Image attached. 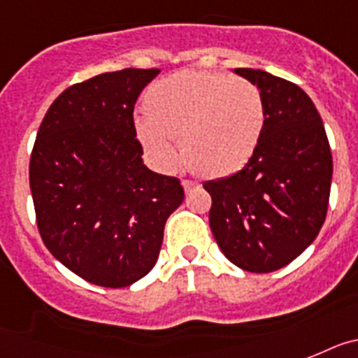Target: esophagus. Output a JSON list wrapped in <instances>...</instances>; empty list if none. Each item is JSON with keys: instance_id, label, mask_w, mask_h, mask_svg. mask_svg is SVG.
Returning <instances> with one entry per match:
<instances>
[{"instance_id": "34e87169", "label": "esophagus", "mask_w": 358, "mask_h": 358, "mask_svg": "<svg viewBox=\"0 0 358 358\" xmlns=\"http://www.w3.org/2000/svg\"><path fill=\"white\" fill-rule=\"evenodd\" d=\"M182 185H183V191L185 192H191V191H196V189H200V183L194 182V180H182Z\"/></svg>"}]
</instances>
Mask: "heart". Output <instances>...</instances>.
<instances>
[{"mask_svg": "<svg viewBox=\"0 0 358 358\" xmlns=\"http://www.w3.org/2000/svg\"><path fill=\"white\" fill-rule=\"evenodd\" d=\"M135 135L160 169L182 153L201 175L229 176L252 158L265 127V101L247 79L203 70L175 71L148 92Z\"/></svg>", "mask_w": 358, "mask_h": 358, "instance_id": "heart-1", "label": "heart"}]
</instances>
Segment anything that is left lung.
I'll return each instance as SVG.
<instances>
[{
    "mask_svg": "<svg viewBox=\"0 0 358 358\" xmlns=\"http://www.w3.org/2000/svg\"><path fill=\"white\" fill-rule=\"evenodd\" d=\"M232 71L259 88L266 119L243 169L203 183L213 198L209 223L227 259L266 273L288 265L317 238L334 162L321 115L299 86L254 68Z\"/></svg>",
    "mask_w": 358,
    "mask_h": 358,
    "instance_id": "left-lung-1",
    "label": "left lung"
}]
</instances>
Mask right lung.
Masks as SVG:
<instances>
[{
  "mask_svg": "<svg viewBox=\"0 0 358 358\" xmlns=\"http://www.w3.org/2000/svg\"><path fill=\"white\" fill-rule=\"evenodd\" d=\"M160 70L124 68L64 90L30 157L37 227L52 256L88 282L129 287L153 268L183 201L173 176L144 166L133 110Z\"/></svg>",
  "mask_w": 358,
  "mask_h": 358,
  "instance_id": "add662e5",
  "label": "right lung"
}]
</instances>
